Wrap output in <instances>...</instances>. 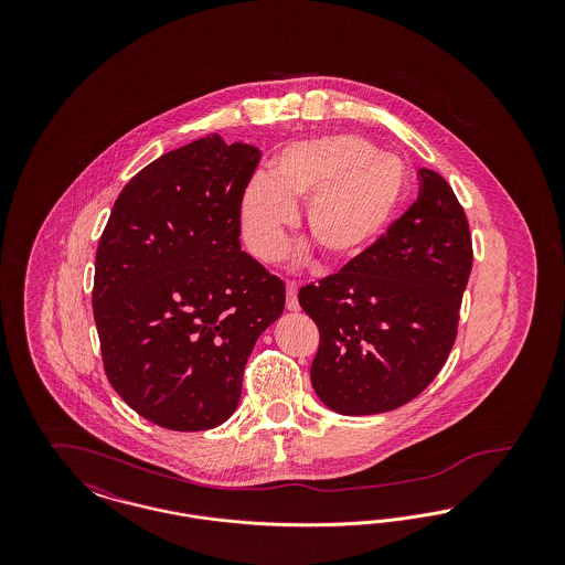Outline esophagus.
I'll use <instances>...</instances> for the list:
<instances>
[{"label": "esophagus", "mask_w": 565, "mask_h": 565, "mask_svg": "<svg viewBox=\"0 0 565 565\" xmlns=\"http://www.w3.org/2000/svg\"><path fill=\"white\" fill-rule=\"evenodd\" d=\"M298 284L296 281H286V307L288 311H298L300 305H298Z\"/></svg>", "instance_id": "obj_1"}]
</instances>
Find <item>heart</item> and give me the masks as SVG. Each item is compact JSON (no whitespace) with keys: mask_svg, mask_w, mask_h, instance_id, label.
Listing matches in <instances>:
<instances>
[{"mask_svg":"<svg viewBox=\"0 0 565 565\" xmlns=\"http://www.w3.org/2000/svg\"><path fill=\"white\" fill-rule=\"evenodd\" d=\"M406 167L358 135L295 143L269 173L249 178L239 201L243 239L249 252L275 263L296 226L295 201H307L305 224L323 256L343 263L385 233L403 203Z\"/></svg>","mask_w":565,"mask_h":565,"instance_id":"1","label":"heart"}]
</instances>
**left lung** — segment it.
Masks as SVG:
<instances>
[{"mask_svg":"<svg viewBox=\"0 0 565 565\" xmlns=\"http://www.w3.org/2000/svg\"><path fill=\"white\" fill-rule=\"evenodd\" d=\"M419 196L298 302L320 330L311 383L341 415H375L417 398L456 343L472 269L463 207L443 175L419 169Z\"/></svg>","mask_w":565,"mask_h":565,"instance_id":"1","label":"left lung"}]
</instances>
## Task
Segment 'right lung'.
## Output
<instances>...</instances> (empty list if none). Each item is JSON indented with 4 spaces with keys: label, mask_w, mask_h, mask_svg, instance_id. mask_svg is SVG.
I'll return each instance as SVG.
<instances>
[{
    "label": "right lung",
    "mask_w": 565,
    "mask_h": 565,
    "mask_svg": "<svg viewBox=\"0 0 565 565\" xmlns=\"http://www.w3.org/2000/svg\"><path fill=\"white\" fill-rule=\"evenodd\" d=\"M258 161L254 146L217 134L162 154L118 194L97 245L106 375L167 430H210L235 413L247 358L284 311V281L239 242Z\"/></svg>",
    "instance_id": "obj_1"
}]
</instances>
